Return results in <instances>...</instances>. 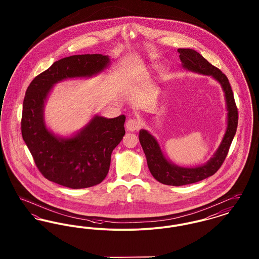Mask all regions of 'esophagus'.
Instances as JSON below:
<instances>
[{"label": "esophagus", "instance_id": "obj_1", "mask_svg": "<svg viewBox=\"0 0 259 259\" xmlns=\"http://www.w3.org/2000/svg\"><path fill=\"white\" fill-rule=\"evenodd\" d=\"M142 125L143 124H142V121L140 119L132 118V119H129L126 123V128L129 131H138V130L141 129Z\"/></svg>", "mask_w": 259, "mask_h": 259}]
</instances>
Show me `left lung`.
I'll return each instance as SVG.
<instances>
[{
    "label": "left lung",
    "instance_id": "left-lung-1",
    "mask_svg": "<svg viewBox=\"0 0 259 259\" xmlns=\"http://www.w3.org/2000/svg\"><path fill=\"white\" fill-rule=\"evenodd\" d=\"M178 53L180 54L179 57L185 69L212 76L221 84L225 94L228 117L226 133L218 150L205 164L198 167H180L173 164L163 155L157 141L147 130L142 129L140 131L139 140L146 154L148 166L153 178L164 185L177 187L201 181L209 176H212L218 171L228 154L231 143L237 131L239 119L238 108L227 76L220 69L213 66L211 63H209L195 50L178 49Z\"/></svg>",
    "mask_w": 259,
    "mask_h": 259
}]
</instances>
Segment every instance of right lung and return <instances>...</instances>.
<instances>
[{
    "instance_id": "add662e5",
    "label": "right lung",
    "mask_w": 259,
    "mask_h": 259,
    "mask_svg": "<svg viewBox=\"0 0 259 259\" xmlns=\"http://www.w3.org/2000/svg\"><path fill=\"white\" fill-rule=\"evenodd\" d=\"M109 64L107 56L77 55L56 61L28 86L21 117V134L35 164L52 182L83 189L102 182L108 173L111 152L125 135V115H95L74 137L55 136L47 129L44 105L52 87L64 79L91 77Z\"/></svg>"
}]
</instances>
